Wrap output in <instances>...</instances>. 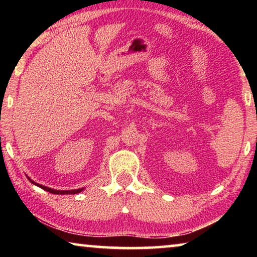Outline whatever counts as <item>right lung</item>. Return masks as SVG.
<instances>
[{"label":"right lung","instance_id":"add662e5","mask_svg":"<svg viewBox=\"0 0 257 257\" xmlns=\"http://www.w3.org/2000/svg\"><path fill=\"white\" fill-rule=\"evenodd\" d=\"M27 178H28V179L30 180V182H32V184L36 185V186H38V187H41L42 189H44V190H46V191H49V193H52V194H61V195H66V194H78V193H80L81 190H84V188L72 189V190H56V189L49 188V187H46V186H43V185H40V184H36V182L33 181L32 179H30L29 177H27Z\"/></svg>","mask_w":257,"mask_h":257}]
</instances>
